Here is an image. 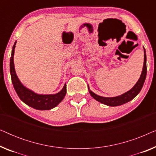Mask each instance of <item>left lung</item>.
Here are the masks:
<instances>
[{
  "label": "left lung",
  "instance_id": "8db88e82",
  "mask_svg": "<svg viewBox=\"0 0 156 156\" xmlns=\"http://www.w3.org/2000/svg\"><path fill=\"white\" fill-rule=\"evenodd\" d=\"M146 73H147V67H146V51L144 49V67H143L142 73L140 75L139 80L136 84H135L133 88L131 90L128 91L127 92L123 94L121 96H118V97H103L98 96L92 92L91 90H89V94H90L91 97L94 99L97 100V101L101 102V103L106 104L109 106H116L122 105L123 104L127 103L133 99L134 97L138 95V94L140 92L143 86H144L145 80L146 77Z\"/></svg>",
  "mask_w": 156,
  "mask_h": 156
}]
</instances>
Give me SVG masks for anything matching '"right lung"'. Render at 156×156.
Segmentation results:
<instances>
[{
    "mask_svg": "<svg viewBox=\"0 0 156 156\" xmlns=\"http://www.w3.org/2000/svg\"><path fill=\"white\" fill-rule=\"evenodd\" d=\"M16 42H15L12 47V54L10 59V72L11 75L12 83L13 84L14 89L16 90L17 94L22 101L31 107L37 110H50L51 108L55 107L62 101L64 97L67 93V87L65 84L63 89L55 94H37L33 91L27 89L23 86L22 83L18 80L16 75V71L14 68V50L16 48Z\"/></svg>",
    "mask_w": 156,
    "mask_h": 156,
    "instance_id": "obj_1",
    "label": "right lung"
}]
</instances>
